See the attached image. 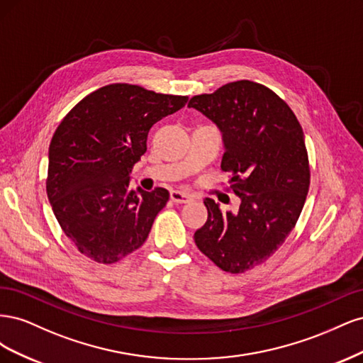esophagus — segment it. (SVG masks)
Returning <instances> with one entry per match:
<instances>
[{
    "label": "esophagus",
    "mask_w": 363,
    "mask_h": 363,
    "mask_svg": "<svg viewBox=\"0 0 363 363\" xmlns=\"http://www.w3.org/2000/svg\"><path fill=\"white\" fill-rule=\"evenodd\" d=\"M169 196H171V200L177 204H184V203L191 201V196L188 194L180 192V191H171Z\"/></svg>",
    "instance_id": "esophagus-1"
}]
</instances>
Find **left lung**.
I'll return each instance as SVG.
<instances>
[{
  "instance_id": "1",
  "label": "left lung",
  "mask_w": 363,
  "mask_h": 363,
  "mask_svg": "<svg viewBox=\"0 0 363 363\" xmlns=\"http://www.w3.org/2000/svg\"><path fill=\"white\" fill-rule=\"evenodd\" d=\"M188 107L221 130V169L240 199L235 213L206 199L207 221L195 244L218 268L244 272L268 260L298 221L311 184L303 128L277 94L250 80L195 95Z\"/></svg>"
}]
</instances>
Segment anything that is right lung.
Here are the masks:
<instances>
[{
  "label": "right lung",
  "instance_id": "add662e5",
  "mask_svg": "<svg viewBox=\"0 0 363 363\" xmlns=\"http://www.w3.org/2000/svg\"><path fill=\"white\" fill-rule=\"evenodd\" d=\"M186 103L188 96L115 83L62 119L48 151L47 195L82 255L107 265L145 242L169 192L131 189L130 172L147 151L150 128Z\"/></svg>",
  "mask_w": 363,
  "mask_h": 363
}]
</instances>
